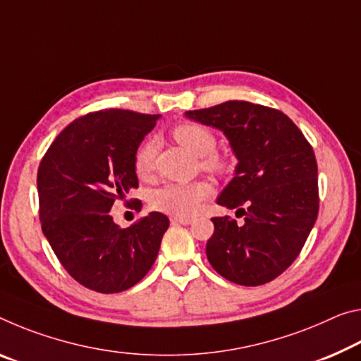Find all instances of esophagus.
<instances>
[{
    "mask_svg": "<svg viewBox=\"0 0 361 361\" xmlns=\"http://www.w3.org/2000/svg\"><path fill=\"white\" fill-rule=\"evenodd\" d=\"M171 223H176V225H191L192 219H188V216H171L170 219Z\"/></svg>",
    "mask_w": 361,
    "mask_h": 361,
    "instance_id": "34e87169",
    "label": "esophagus"
}]
</instances>
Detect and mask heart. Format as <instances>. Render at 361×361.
<instances>
[{
  "label": "heart",
  "mask_w": 361,
  "mask_h": 361,
  "mask_svg": "<svg viewBox=\"0 0 361 361\" xmlns=\"http://www.w3.org/2000/svg\"><path fill=\"white\" fill-rule=\"evenodd\" d=\"M173 138L178 145L197 157H202L204 169L215 173H221L228 169V160L214 154L215 136L197 123H183L173 130ZM157 152V142L154 140L146 141L135 154V170L141 178L151 175L154 169V159ZM212 192V186L205 181L194 183H165L151 192V205L156 210L175 216H190L197 210L199 205Z\"/></svg>",
  "instance_id": "1"
}]
</instances>
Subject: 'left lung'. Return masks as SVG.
<instances>
[{"instance_id":"obj_1","label":"left lung","mask_w":361,"mask_h":361,"mask_svg":"<svg viewBox=\"0 0 361 361\" xmlns=\"http://www.w3.org/2000/svg\"><path fill=\"white\" fill-rule=\"evenodd\" d=\"M185 116L223 131L238 159L216 204L238 209L244 223L212 219L205 254L220 276L260 286L279 276L307 241L318 216V167L312 146L281 111L247 101L188 111Z\"/></svg>"}]
</instances>
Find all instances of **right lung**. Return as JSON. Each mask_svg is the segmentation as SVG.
Listing matches in <instances>:
<instances>
[{"instance_id": "obj_1", "label": "right lung", "mask_w": 361, "mask_h": 361, "mask_svg": "<svg viewBox=\"0 0 361 361\" xmlns=\"http://www.w3.org/2000/svg\"><path fill=\"white\" fill-rule=\"evenodd\" d=\"M159 118L122 109L88 114L56 136L39 164L43 234L67 273L96 293L140 283L170 225L167 215L151 212L122 230L109 214L138 188L135 154Z\"/></svg>"}]
</instances>
